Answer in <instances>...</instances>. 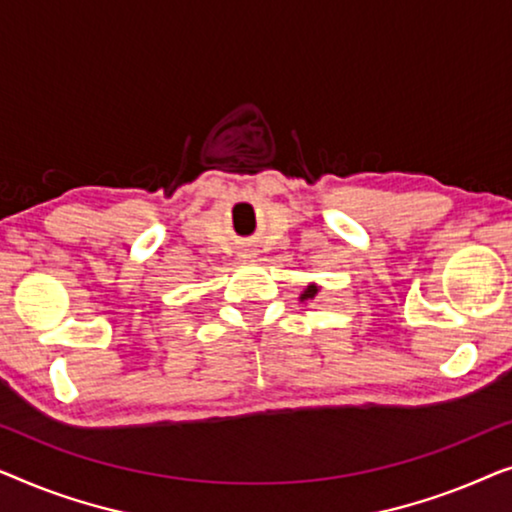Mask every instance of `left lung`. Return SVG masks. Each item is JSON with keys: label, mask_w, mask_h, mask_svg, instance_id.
<instances>
[{"label": "left lung", "mask_w": 512, "mask_h": 512, "mask_svg": "<svg viewBox=\"0 0 512 512\" xmlns=\"http://www.w3.org/2000/svg\"><path fill=\"white\" fill-rule=\"evenodd\" d=\"M317 291H319V286L317 284H310L303 293H300V300H312L314 296H317Z\"/></svg>", "instance_id": "8db88e82"}]
</instances>
